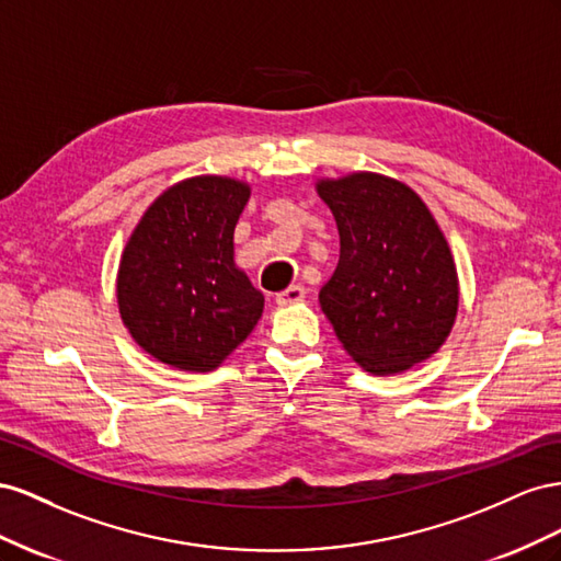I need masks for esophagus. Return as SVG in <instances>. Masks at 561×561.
I'll use <instances>...</instances> for the list:
<instances>
[{
    "label": "esophagus",
    "instance_id": "esophagus-1",
    "mask_svg": "<svg viewBox=\"0 0 561 561\" xmlns=\"http://www.w3.org/2000/svg\"><path fill=\"white\" fill-rule=\"evenodd\" d=\"M302 298H306V289H302L300 284H291L289 289H284L275 296V302L279 308H286V306H291V302H300Z\"/></svg>",
    "mask_w": 561,
    "mask_h": 561
}]
</instances>
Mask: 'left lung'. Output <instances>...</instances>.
Wrapping results in <instances>:
<instances>
[{"label": "left lung", "mask_w": 561, "mask_h": 561, "mask_svg": "<svg viewBox=\"0 0 561 561\" xmlns=\"http://www.w3.org/2000/svg\"><path fill=\"white\" fill-rule=\"evenodd\" d=\"M317 192L341 234V259L319 302L347 355L374 376L435 355L454 327L458 275L423 199L369 171L322 181Z\"/></svg>", "instance_id": "left-lung-1"}]
</instances>
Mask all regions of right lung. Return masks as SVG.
<instances>
[{"label": "right lung", "mask_w": 561, "mask_h": 561, "mask_svg": "<svg viewBox=\"0 0 561 561\" xmlns=\"http://www.w3.org/2000/svg\"><path fill=\"white\" fill-rule=\"evenodd\" d=\"M247 183L197 175L159 195L126 244L119 314L134 341L173 369L214 371L247 341L263 294L234 265Z\"/></svg>", "instance_id": "right-lung-1"}]
</instances>
